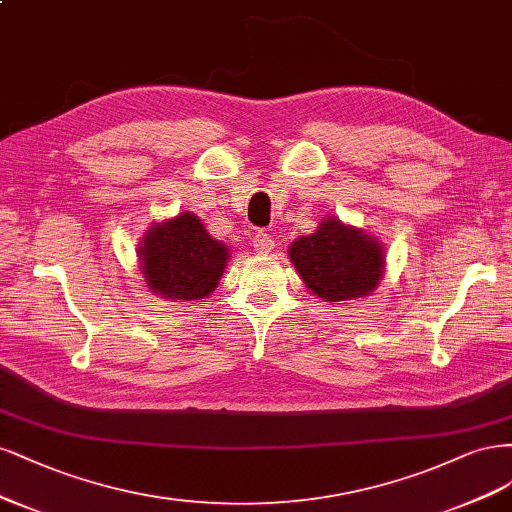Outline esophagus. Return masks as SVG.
<instances>
[{
    "label": "esophagus",
    "instance_id": "esophagus-1",
    "mask_svg": "<svg viewBox=\"0 0 512 512\" xmlns=\"http://www.w3.org/2000/svg\"><path fill=\"white\" fill-rule=\"evenodd\" d=\"M251 242H253V249L259 255H268L274 249V238L270 234H266V232H257Z\"/></svg>",
    "mask_w": 512,
    "mask_h": 512
}]
</instances>
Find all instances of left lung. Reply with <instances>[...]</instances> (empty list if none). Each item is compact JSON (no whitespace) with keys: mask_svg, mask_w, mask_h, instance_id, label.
<instances>
[{"mask_svg":"<svg viewBox=\"0 0 512 512\" xmlns=\"http://www.w3.org/2000/svg\"><path fill=\"white\" fill-rule=\"evenodd\" d=\"M289 257L306 287L325 302L366 298L385 272L381 242L336 217L323 219L315 234L293 240Z\"/></svg>","mask_w":512,"mask_h":512,"instance_id":"1","label":"left lung"}]
</instances>
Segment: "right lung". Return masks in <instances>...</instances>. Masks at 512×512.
Instances as JSON below:
<instances>
[{
  "mask_svg": "<svg viewBox=\"0 0 512 512\" xmlns=\"http://www.w3.org/2000/svg\"><path fill=\"white\" fill-rule=\"evenodd\" d=\"M146 287L166 300H202L217 289L229 249L193 212L153 225L138 246Z\"/></svg>",
  "mask_w": 512,
  "mask_h": 512,
  "instance_id": "1",
  "label": "right lung"
}]
</instances>
